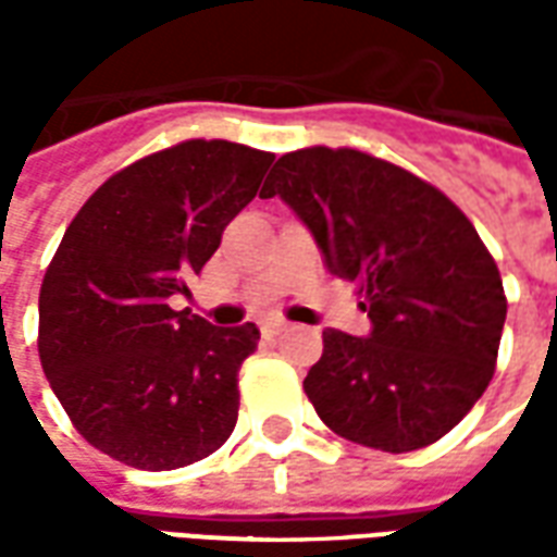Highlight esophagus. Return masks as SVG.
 <instances>
[{"instance_id": "obj_1", "label": "esophagus", "mask_w": 557, "mask_h": 557, "mask_svg": "<svg viewBox=\"0 0 557 557\" xmlns=\"http://www.w3.org/2000/svg\"><path fill=\"white\" fill-rule=\"evenodd\" d=\"M280 331H283V322H262V334L265 337H277Z\"/></svg>"}]
</instances>
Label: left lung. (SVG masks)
I'll use <instances>...</instances> for the list:
<instances>
[{
	"label": "left lung",
	"instance_id": "obj_1",
	"mask_svg": "<svg viewBox=\"0 0 557 557\" xmlns=\"http://www.w3.org/2000/svg\"><path fill=\"white\" fill-rule=\"evenodd\" d=\"M259 196H280L307 223L373 322L367 339L322 331L304 379L322 423L387 454L447 435L492 382L507 315L471 220L414 172L358 148L289 151Z\"/></svg>",
	"mask_w": 557,
	"mask_h": 557
}]
</instances>
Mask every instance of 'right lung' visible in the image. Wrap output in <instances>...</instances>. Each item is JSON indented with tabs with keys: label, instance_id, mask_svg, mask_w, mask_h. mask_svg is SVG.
<instances>
[{
	"label": "right lung",
	"instance_id": "right-lung-1",
	"mask_svg": "<svg viewBox=\"0 0 557 557\" xmlns=\"http://www.w3.org/2000/svg\"><path fill=\"white\" fill-rule=\"evenodd\" d=\"M274 154L184 139L110 175L71 220L38 298V355L77 432L143 471L218 450L238 420V370L259 327H214L172 295L220 247Z\"/></svg>",
	"mask_w": 557,
	"mask_h": 557
}]
</instances>
